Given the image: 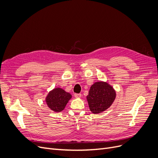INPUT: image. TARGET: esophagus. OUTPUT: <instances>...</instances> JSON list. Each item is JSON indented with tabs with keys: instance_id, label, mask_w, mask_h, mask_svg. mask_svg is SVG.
<instances>
[{
	"instance_id": "obj_1",
	"label": "esophagus",
	"mask_w": 158,
	"mask_h": 158,
	"mask_svg": "<svg viewBox=\"0 0 158 158\" xmlns=\"http://www.w3.org/2000/svg\"><path fill=\"white\" fill-rule=\"evenodd\" d=\"M81 96V94L80 93H75L74 94V97L75 98H80Z\"/></svg>"
}]
</instances>
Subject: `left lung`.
<instances>
[{
    "label": "left lung",
    "instance_id": "8db88e82",
    "mask_svg": "<svg viewBox=\"0 0 158 158\" xmlns=\"http://www.w3.org/2000/svg\"><path fill=\"white\" fill-rule=\"evenodd\" d=\"M116 97L113 87L106 81H97L90 87L87 100L90 111L94 114L108 109Z\"/></svg>",
    "mask_w": 158,
    "mask_h": 158
}]
</instances>
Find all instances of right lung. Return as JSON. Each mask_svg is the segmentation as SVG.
Masks as SVG:
<instances>
[{
    "label": "right lung",
    "mask_w": 158,
    "mask_h": 158,
    "mask_svg": "<svg viewBox=\"0 0 158 158\" xmlns=\"http://www.w3.org/2000/svg\"><path fill=\"white\" fill-rule=\"evenodd\" d=\"M72 95L61 88H55L50 91L46 97L45 101L48 108L55 111L60 112L64 110Z\"/></svg>",
    "instance_id": "right-lung-1"
}]
</instances>
